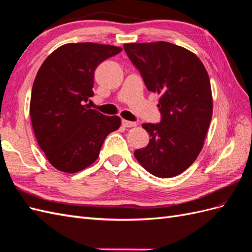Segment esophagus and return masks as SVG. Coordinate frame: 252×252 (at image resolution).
<instances>
[{"label":"esophagus","mask_w":252,"mask_h":252,"mask_svg":"<svg viewBox=\"0 0 252 252\" xmlns=\"http://www.w3.org/2000/svg\"><path fill=\"white\" fill-rule=\"evenodd\" d=\"M121 124L124 126L126 127H133V126H136V122L134 121H127V120H122Z\"/></svg>","instance_id":"obj_1"}]
</instances>
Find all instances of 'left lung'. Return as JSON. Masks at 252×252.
I'll return each mask as SVG.
<instances>
[{
    "mask_svg": "<svg viewBox=\"0 0 252 252\" xmlns=\"http://www.w3.org/2000/svg\"><path fill=\"white\" fill-rule=\"evenodd\" d=\"M124 48L147 89L160 94V121L143 125L151 139L134 156L153 176L176 177L202 149L213 113L209 74L195 54L170 42L126 43Z\"/></svg>",
    "mask_w": 252,
    "mask_h": 252,
    "instance_id": "8db88e82",
    "label": "left lung"
}]
</instances>
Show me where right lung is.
Segmentation results:
<instances>
[{
  "label": "right lung",
  "instance_id": "1",
  "mask_svg": "<svg viewBox=\"0 0 252 252\" xmlns=\"http://www.w3.org/2000/svg\"><path fill=\"white\" fill-rule=\"evenodd\" d=\"M122 49L94 42L68 43L43 62L32 88L30 115L38 145L56 169L75 173L98 158L120 118L86 104L98 64Z\"/></svg>",
  "mask_w": 252,
  "mask_h": 252
}]
</instances>
